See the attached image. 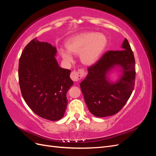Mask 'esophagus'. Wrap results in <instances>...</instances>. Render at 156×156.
<instances>
[{
    "label": "esophagus",
    "instance_id": "1",
    "mask_svg": "<svg viewBox=\"0 0 156 156\" xmlns=\"http://www.w3.org/2000/svg\"><path fill=\"white\" fill-rule=\"evenodd\" d=\"M85 74L83 70H80L79 72H76V71H73V72L71 73L70 77L72 79L73 81L77 82L79 81L84 75Z\"/></svg>",
    "mask_w": 156,
    "mask_h": 156
}]
</instances>
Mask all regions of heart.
<instances>
[{"label": "heart", "instance_id": "1", "mask_svg": "<svg viewBox=\"0 0 156 156\" xmlns=\"http://www.w3.org/2000/svg\"><path fill=\"white\" fill-rule=\"evenodd\" d=\"M107 44V38L101 33L83 32L70 37L65 43L66 50L60 49L62 59L68 63L73 61V55H79L81 62L86 66L96 64L100 59Z\"/></svg>", "mask_w": 156, "mask_h": 156}]
</instances>
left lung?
Wrapping results in <instances>:
<instances>
[{
    "mask_svg": "<svg viewBox=\"0 0 156 156\" xmlns=\"http://www.w3.org/2000/svg\"><path fill=\"white\" fill-rule=\"evenodd\" d=\"M120 49L105 53L96 64L88 68L87 77L80 83L88 110L96 117L116 114L133 90L135 62L126 38ZM116 69L120 75L116 81L112 82L109 75Z\"/></svg>",
    "mask_w": 156,
    "mask_h": 156,
    "instance_id": "left-lung-1",
    "label": "left lung"
}]
</instances>
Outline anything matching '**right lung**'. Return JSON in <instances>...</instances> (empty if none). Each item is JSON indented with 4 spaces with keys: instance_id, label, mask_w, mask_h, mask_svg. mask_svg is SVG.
<instances>
[{
    "instance_id": "right-lung-1",
    "label": "right lung",
    "mask_w": 156,
    "mask_h": 156,
    "mask_svg": "<svg viewBox=\"0 0 156 156\" xmlns=\"http://www.w3.org/2000/svg\"><path fill=\"white\" fill-rule=\"evenodd\" d=\"M56 48L33 39L19 61V81L23 99L37 115L51 121L62 119L66 109V94L73 82L69 69L60 68Z\"/></svg>"
}]
</instances>
